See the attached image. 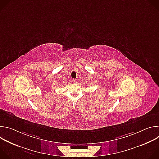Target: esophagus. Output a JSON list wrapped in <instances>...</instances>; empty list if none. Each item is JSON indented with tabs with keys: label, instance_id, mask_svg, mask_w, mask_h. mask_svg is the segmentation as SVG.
<instances>
[{
	"label": "esophagus",
	"instance_id": "obj_1",
	"mask_svg": "<svg viewBox=\"0 0 159 159\" xmlns=\"http://www.w3.org/2000/svg\"><path fill=\"white\" fill-rule=\"evenodd\" d=\"M72 82L76 84V83L78 82V80H77V79H73V80H72Z\"/></svg>",
	"mask_w": 159,
	"mask_h": 159
}]
</instances>
